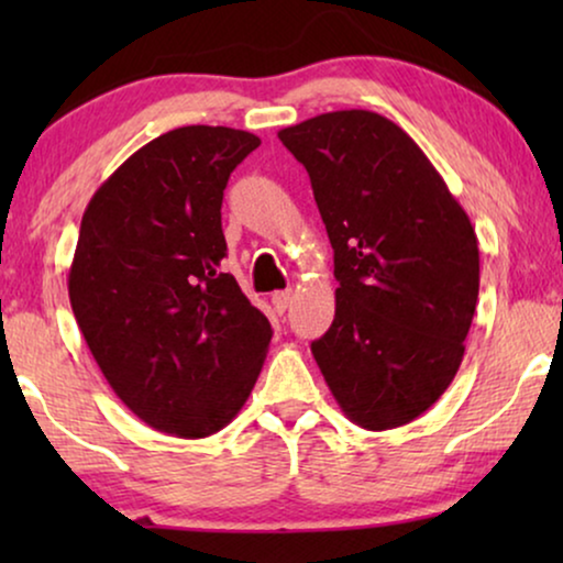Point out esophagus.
Returning a JSON list of instances; mask_svg holds the SVG:
<instances>
[{
  "label": "esophagus",
  "instance_id": "obj_1",
  "mask_svg": "<svg viewBox=\"0 0 563 563\" xmlns=\"http://www.w3.org/2000/svg\"><path fill=\"white\" fill-rule=\"evenodd\" d=\"M272 302L276 307V312H284L289 307V302H291V291L289 289L287 291H276V295L272 297Z\"/></svg>",
  "mask_w": 563,
  "mask_h": 563
}]
</instances>
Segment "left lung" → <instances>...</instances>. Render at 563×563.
Here are the masks:
<instances>
[{
	"label": "left lung",
	"instance_id": "obj_1",
	"mask_svg": "<svg viewBox=\"0 0 563 563\" xmlns=\"http://www.w3.org/2000/svg\"><path fill=\"white\" fill-rule=\"evenodd\" d=\"M307 168L335 253V318L312 356L345 418L399 428L464 361L479 297L472 220L420 145L368 110L279 130Z\"/></svg>",
	"mask_w": 563,
	"mask_h": 563
}]
</instances>
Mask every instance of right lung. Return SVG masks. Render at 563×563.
Instances as JSON below:
<instances>
[{"instance_id": "add662e5", "label": "right lung", "mask_w": 563, "mask_h": 563, "mask_svg": "<svg viewBox=\"0 0 563 563\" xmlns=\"http://www.w3.org/2000/svg\"><path fill=\"white\" fill-rule=\"evenodd\" d=\"M261 141L233 128L168 130L89 199L68 299L97 366L145 426L207 438L241 412L272 322L222 272V191Z\"/></svg>"}]
</instances>
